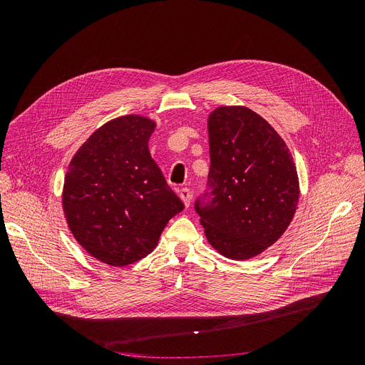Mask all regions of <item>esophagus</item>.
Returning a JSON list of instances; mask_svg holds the SVG:
<instances>
[{
    "label": "esophagus",
    "instance_id": "34e87169",
    "mask_svg": "<svg viewBox=\"0 0 365 365\" xmlns=\"http://www.w3.org/2000/svg\"><path fill=\"white\" fill-rule=\"evenodd\" d=\"M180 197H181V201L184 202V205L185 207H189L190 205V201H192V193H190V190L187 189V187H184V189H181L180 190Z\"/></svg>",
    "mask_w": 365,
    "mask_h": 365
}]
</instances>
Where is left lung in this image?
<instances>
[{
  "mask_svg": "<svg viewBox=\"0 0 365 365\" xmlns=\"http://www.w3.org/2000/svg\"><path fill=\"white\" fill-rule=\"evenodd\" d=\"M208 189L195 202L208 244L231 260L274 245L295 215L300 184L292 155L267 120L245 106L208 115Z\"/></svg>",
  "mask_w": 365,
  "mask_h": 365,
  "instance_id": "1",
  "label": "left lung"
}]
</instances>
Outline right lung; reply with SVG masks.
I'll return each mask as SVG.
<instances>
[{
	"label": "right lung",
	"instance_id": "obj_1",
	"mask_svg": "<svg viewBox=\"0 0 365 365\" xmlns=\"http://www.w3.org/2000/svg\"><path fill=\"white\" fill-rule=\"evenodd\" d=\"M155 121L123 115L94 130L65 175L62 208L79 245L111 267H126L157 247L184 204L149 152Z\"/></svg>",
	"mask_w": 365,
	"mask_h": 365
}]
</instances>
